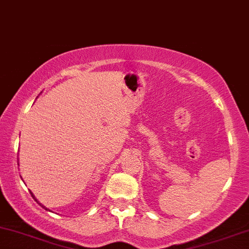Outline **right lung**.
<instances>
[{
	"mask_svg": "<svg viewBox=\"0 0 249 249\" xmlns=\"http://www.w3.org/2000/svg\"><path fill=\"white\" fill-rule=\"evenodd\" d=\"M30 193H31V192H30ZM31 196H33V198H34V199H35V200H36V201H37V199L35 198V196H34V194H33V193H31ZM37 202H38V201H37ZM38 204H39V202H38ZM39 205H41V206H42V204H39ZM43 207H44V206H43ZM44 208H45V207H44ZM45 210H47V208H45Z\"/></svg>",
	"mask_w": 249,
	"mask_h": 249,
	"instance_id": "add662e5",
	"label": "right lung"
}]
</instances>
